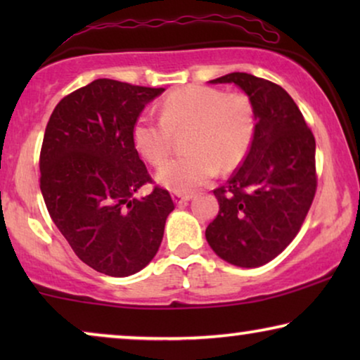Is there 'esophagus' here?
<instances>
[{"instance_id":"34e87169","label":"esophagus","mask_w":360,"mask_h":360,"mask_svg":"<svg viewBox=\"0 0 360 360\" xmlns=\"http://www.w3.org/2000/svg\"><path fill=\"white\" fill-rule=\"evenodd\" d=\"M191 196L190 195H184V193H174V201L176 205H184L186 201H190Z\"/></svg>"}]
</instances>
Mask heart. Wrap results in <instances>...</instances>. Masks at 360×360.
Listing matches in <instances>:
<instances>
[{"instance_id": "b5f03b06", "label": "heart", "mask_w": 360, "mask_h": 360, "mask_svg": "<svg viewBox=\"0 0 360 360\" xmlns=\"http://www.w3.org/2000/svg\"><path fill=\"white\" fill-rule=\"evenodd\" d=\"M185 136V155L167 162L157 181L175 193H191L219 172L243 164L255 136L252 103L243 93H224L193 85L174 91L160 105V120L142 115L132 141L152 165H160L174 149L175 134Z\"/></svg>"}]
</instances>
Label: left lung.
<instances>
[{"mask_svg": "<svg viewBox=\"0 0 360 360\" xmlns=\"http://www.w3.org/2000/svg\"><path fill=\"white\" fill-rule=\"evenodd\" d=\"M234 83L249 96L255 136L243 165L213 190L218 216L206 228L216 255L238 267H260L295 239L316 193V142L292 96L277 83L234 72L211 80Z\"/></svg>", "mask_w": 360, "mask_h": 360, "instance_id": "obj_1", "label": "left lung"}]
</instances>
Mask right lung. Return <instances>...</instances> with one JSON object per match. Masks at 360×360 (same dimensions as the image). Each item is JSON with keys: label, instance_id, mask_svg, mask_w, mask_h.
<instances>
[{"label": "right lung", "instance_id": "obj_1", "mask_svg": "<svg viewBox=\"0 0 360 360\" xmlns=\"http://www.w3.org/2000/svg\"><path fill=\"white\" fill-rule=\"evenodd\" d=\"M165 88L98 78L62 98L44 134L41 191L77 257L110 277L139 272L154 259L175 205L167 190L136 198L152 179L132 127Z\"/></svg>", "mask_w": 360, "mask_h": 360}]
</instances>
